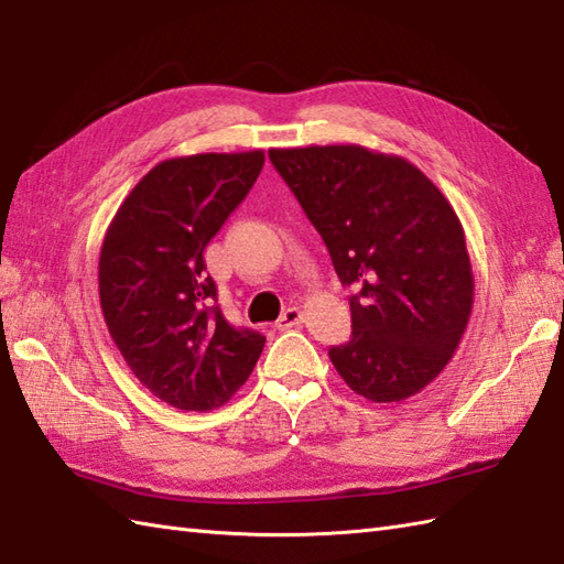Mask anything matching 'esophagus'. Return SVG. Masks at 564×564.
<instances>
[{"mask_svg": "<svg viewBox=\"0 0 564 564\" xmlns=\"http://www.w3.org/2000/svg\"><path fill=\"white\" fill-rule=\"evenodd\" d=\"M303 317L305 315H303L301 307H289L279 319H275V327H279L281 332L283 329H291V327H297L303 322Z\"/></svg>", "mask_w": 564, "mask_h": 564, "instance_id": "34e87169", "label": "esophagus"}]
</instances>
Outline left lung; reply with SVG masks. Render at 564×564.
<instances>
[{"instance_id": "obj_1", "label": "left lung", "mask_w": 564, "mask_h": 564, "mask_svg": "<svg viewBox=\"0 0 564 564\" xmlns=\"http://www.w3.org/2000/svg\"><path fill=\"white\" fill-rule=\"evenodd\" d=\"M356 295L337 373L370 402H402L448 366L473 313L463 225L412 162L361 145L269 150Z\"/></svg>"}]
</instances>
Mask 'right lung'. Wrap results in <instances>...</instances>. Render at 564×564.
Listing matches in <instances>:
<instances>
[{"label": "right lung", "mask_w": 564, "mask_h": 564, "mask_svg": "<svg viewBox=\"0 0 564 564\" xmlns=\"http://www.w3.org/2000/svg\"><path fill=\"white\" fill-rule=\"evenodd\" d=\"M261 166V150L164 160L140 178L106 230L99 257L106 327L133 376L176 410L225 404L267 341L223 317L203 261Z\"/></svg>", "instance_id": "1"}]
</instances>
